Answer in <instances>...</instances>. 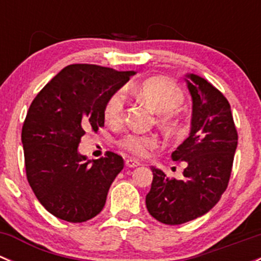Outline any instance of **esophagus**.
Listing matches in <instances>:
<instances>
[{
  "mask_svg": "<svg viewBox=\"0 0 261 261\" xmlns=\"http://www.w3.org/2000/svg\"><path fill=\"white\" fill-rule=\"evenodd\" d=\"M125 165L127 168H136L140 165V162H138V160H135V159H126Z\"/></svg>",
  "mask_w": 261,
  "mask_h": 261,
  "instance_id": "esophagus-1",
  "label": "esophagus"
}]
</instances>
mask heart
I'll use <instances>...</instances> for the list:
<instances>
[{
  "label": "heart",
  "mask_w": 261,
  "mask_h": 261,
  "mask_svg": "<svg viewBox=\"0 0 261 261\" xmlns=\"http://www.w3.org/2000/svg\"><path fill=\"white\" fill-rule=\"evenodd\" d=\"M135 94L154 112L159 114L158 122L173 136L183 135V126L174 112L183 105L184 96L177 84L167 78H150L135 87ZM123 115V96L121 92L112 94L105 106V117L109 122H118ZM120 145L131 154L143 156L156 146V139L150 135L128 134Z\"/></svg>",
  "instance_id": "b5f03b06"
}]
</instances>
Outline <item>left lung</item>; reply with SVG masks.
Here are the masks:
<instances>
[{"mask_svg":"<svg viewBox=\"0 0 261 261\" xmlns=\"http://www.w3.org/2000/svg\"><path fill=\"white\" fill-rule=\"evenodd\" d=\"M184 81L192 97L191 133L172 152L173 162H186L184 178L169 179L151 167L145 201L150 215L165 225H181L211 211L227 188L238 147V131L225 96L193 73H187Z\"/></svg>","mask_w":261,"mask_h":261,"instance_id":"left-lung-1","label":"left lung"}]
</instances>
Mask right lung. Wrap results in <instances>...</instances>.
Listing matches in <instances>:
<instances>
[{
    "mask_svg": "<svg viewBox=\"0 0 261 261\" xmlns=\"http://www.w3.org/2000/svg\"><path fill=\"white\" fill-rule=\"evenodd\" d=\"M134 74L94 64L68 65L30 105L21 133L26 177L55 217L84 222L103 208L123 159L109 151L87 160L78 146L87 130L105 125L107 101Z\"/></svg>",
    "mask_w": 261,
    "mask_h": 261,
    "instance_id": "right-lung-1",
    "label": "right lung"
}]
</instances>
